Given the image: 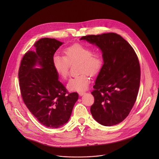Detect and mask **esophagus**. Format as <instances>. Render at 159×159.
Instances as JSON below:
<instances>
[{
  "label": "esophagus",
  "mask_w": 159,
  "mask_h": 159,
  "mask_svg": "<svg viewBox=\"0 0 159 159\" xmlns=\"http://www.w3.org/2000/svg\"><path fill=\"white\" fill-rule=\"evenodd\" d=\"M85 94V93H84V92H79V94L80 96H82L84 95Z\"/></svg>",
  "instance_id": "esophagus-1"
}]
</instances>
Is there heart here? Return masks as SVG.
<instances>
[{
  "label": "heart",
  "instance_id": "b5f03b06",
  "mask_svg": "<svg viewBox=\"0 0 159 159\" xmlns=\"http://www.w3.org/2000/svg\"><path fill=\"white\" fill-rule=\"evenodd\" d=\"M65 57L58 55L53 57V66L58 75L66 80L69 75L70 63L79 62L80 75L72 78L67 84L68 89L73 91H83L90 83L87 73L93 76L101 69L103 60L99 53H93L91 48L76 43L64 50Z\"/></svg>",
  "mask_w": 159,
  "mask_h": 159
}]
</instances>
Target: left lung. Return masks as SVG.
Instances as JSON below:
<instances>
[{"instance_id":"8db88e82","label":"left lung","mask_w":159,"mask_h":159,"mask_svg":"<svg viewBox=\"0 0 159 159\" xmlns=\"http://www.w3.org/2000/svg\"><path fill=\"white\" fill-rule=\"evenodd\" d=\"M80 40L95 44L103 59L91 93L94 103L90 112L103 126L117 125L128 116L138 95L140 66L137 54L124 38L114 33L88 35Z\"/></svg>"}]
</instances>
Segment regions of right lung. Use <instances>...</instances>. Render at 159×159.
Returning <instances> with one entry per match:
<instances>
[{
    "label": "right lung",
    "instance_id": "1",
    "mask_svg": "<svg viewBox=\"0 0 159 159\" xmlns=\"http://www.w3.org/2000/svg\"><path fill=\"white\" fill-rule=\"evenodd\" d=\"M63 43L54 38L39 39L34 44L36 50L28 51L22 58L18 73L24 102L38 121L48 128L66 123L79 98L77 93L66 94L53 66V57Z\"/></svg>",
    "mask_w": 159,
    "mask_h": 159
}]
</instances>
